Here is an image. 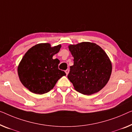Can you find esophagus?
<instances>
[{"instance_id":"1","label":"esophagus","mask_w":132,"mask_h":132,"mask_svg":"<svg viewBox=\"0 0 132 132\" xmlns=\"http://www.w3.org/2000/svg\"><path fill=\"white\" fill-rule=\"evenodd\" d=\"M69 69H66V70H65V73H66V75H68V73H69Z\"/></svg>"}]
</instances>
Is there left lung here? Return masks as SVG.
<instances>
[{
	"label": "left lung",
	"mask_w": 132,
	"mask_h": 132,
	"mask_svg": "<svg viewBox=\"0 0 132 132\" xmlns=\"http://www.w3.org/2000/svg\"><path fill=\"white\" fill-rule=\"evenodd\" d=\"M73 57L68 78L75 89L84 95L98 92L110 78L112 64L101 47L94 43L82 42L68 46Z\"/></svg>",
	"instance_id": "1"
}]
</instances>
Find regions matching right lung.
I'll return each mask as SVG.
<instances>
[{
  "label": "right lung",
  "mask_w": 132,
  "mask_h": 132,
  "mask_svg": "<svg viewBox=\"0 0 132 132\" xmlns=\"http://www.w3.org/2000/svg\"><path fill=\"white\" fill-rule=\"evenodd\" d=\"M60 44L51 47L49 43H40L27 51L18 66V74L22 85L36 94L47 93L52 89L63 76L59 69L60 61L53 56L59 52Z\"/></svg>",
  "instance_id": "right-lung-1"
}]
</instances>
